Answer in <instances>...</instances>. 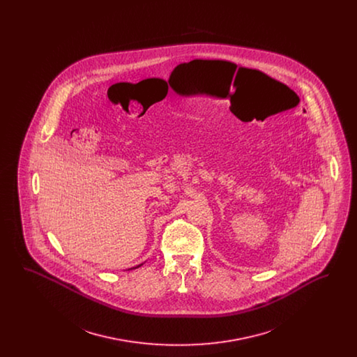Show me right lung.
<instances>
[{
  "instance_id": "obj_1",
  "label": "right lung",
  "mask_w": 357,
  "mask_h": 357,
  "mask_svg": "<svg viewBox=\"0 0 357 357\" xmlns=\"http://www.w3.org/2000/svg\"><path fill=\"white\" fill-rule=\"evenodd\" d=\"M139 266H140V265H137V266H135V268H139ZM132 269H134V268H132Z\"/></svg>"
}]
</instances>
